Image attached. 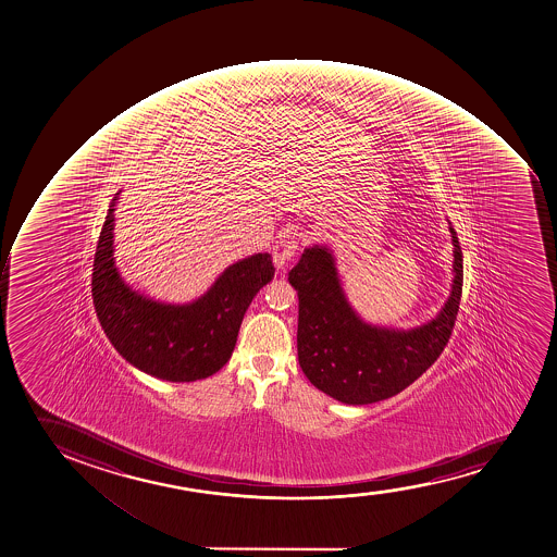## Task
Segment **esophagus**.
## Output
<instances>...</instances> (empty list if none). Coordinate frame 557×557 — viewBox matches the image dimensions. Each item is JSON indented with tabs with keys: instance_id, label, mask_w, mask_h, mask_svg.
Returning <instances> with one entry per match:
<instances>
[{
	"instance_id": "34e87169",
	"label": "esophagus",
	"mask_w": 557,
	"mask_h": 557,
	"mask_svg": "<svg viewBox=\"0 0 557 557\" xmlns=\"http://www.w3.org/2000/svg\"><path fill=\"white\" fill-rule=\"evenodd\" d=\"M296 251H298V238H296V233L293 232H283L280 233V237L275 240L274 248H272V257H274L275 269L285 270L290 261H293L294 256H296Z\"/></svg>"
}]
</instances>
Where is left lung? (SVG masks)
Here are the masks:
<instances>
[{"instance_id":"left-lung-1","label":"left lung","mask_w":557,"mask_h":557,"mask_svg":"<svg viewBox=\"0 0 557 557\" xmlns=\"http://www.w3.org/2000/svg\"><path fill=\"white\" fill-rule=\"evenodd\" d=\"M454 243V285L443 311L414 330H388L357 317L338 282L332 251L306 248L288 272L298 290V361L322 393L364 406L401 393L430 369L448 344L462 293V251Z\"/></svg>"}]
</instances>
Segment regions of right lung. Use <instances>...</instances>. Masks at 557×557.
Instances as JSON below:
<instances>
[{"mask_svg":"<svg viewBox=\"0 0 557 557\" xmlns=\"http://www.w3.org/2000/svg\"><path fill=\"white\" fill-rule=\"evenodd\" d=\"M114 196L92 269V300L107 338L127 363L164 382H196L219 372L237 343L253 296L274 277L270 253L227 267L198 300L172 306L125 285L114 264Z\"/></svg>","mask_w":557,"mask_h":557,"instance_id":"obj_1","label":"right lung"}]
</instances>
